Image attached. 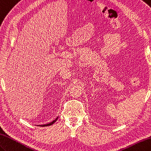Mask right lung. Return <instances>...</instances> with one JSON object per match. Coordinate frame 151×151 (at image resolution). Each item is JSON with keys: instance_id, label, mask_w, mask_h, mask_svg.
<instances>
[{"instance_id": "add662e5", "label": "right lung", "mask_w": 151, "mask_h": 151, "mask_svg": "<svg viewBox=\"0 0 151 151\" xmlns=\"http://www.w3.org/2000/svg\"><path fill=\"white\" fill-rule=\"evenodd\" d=\"M58 118H59V117H58V118H57L55 120H53V121L51 123H48V124H46V125H41V126H50V125H53V124L54 123L57 121V120H58Z\"/></svg>"}]
</instances>
